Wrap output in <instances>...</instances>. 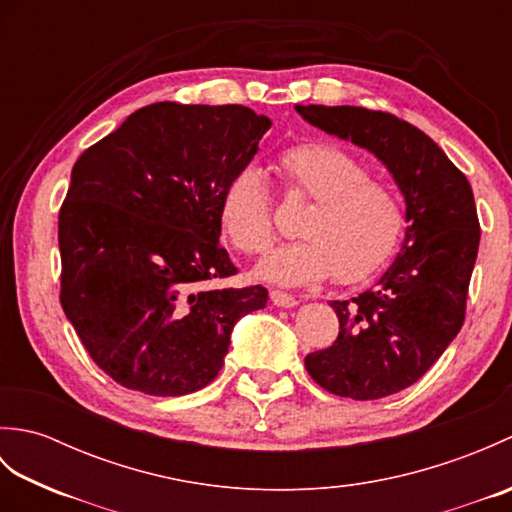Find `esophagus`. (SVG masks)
I'll return each instance as SVG.
<instances>
[{
    "label": "esophagus",
    "mask_w": 512,
    "mask_h": 512,
    "mask_svg": "<svg viewBox=\"0 0 512 512\" xmlns=\"http://www.w3.org/2000/svg\"><path fill=\"white\" fill-rule=\"evenodd\" d=\"M270 301H273L277 308H295L299 303L295 297L288 295V292H281V290H270Z\"/></svg>",
    "instance_id": "obj_1"
}]
</instances>
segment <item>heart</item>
<instances>
[{"mask_svg": "<svg viewBox=\"0 0 512 512\" xmlns=\"http://www.w3.org/2000/svg\"><path fill=\"white\" fill-rule=\"evenodd\" d=\"M277 169L288 191L312 200L299 215L301 237L270 250L255 268L259 279L299 288L334 275L339 284H356L387 262L405 224L402 204L389 182L369 176L361 158L332 143H303L281 151ZM217 215L239 253L268 248L275 228L264 173L253 165L233 171Z\"/></svg>", "mask_w": 512, "mask_h": 512, "instance_id": "1", "label": "heart"}]
</instances>
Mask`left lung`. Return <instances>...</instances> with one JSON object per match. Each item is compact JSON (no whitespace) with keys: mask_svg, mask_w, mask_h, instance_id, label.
Segmentation results:
<instances>
[{"mask_svg":"<svg viewBox=\"0 0 512 512\" xmlns=\"http://www.w3.org/2000/svg\"><path fill=\"white\" fill-rule=\"evenodd\" d=\"M303 121L374 154L405 198L400 253L376 284L332 301L339 336L306 356L308 374L330 394L378 400L409 385L458 336L480 246L471 184L447 154L394 114L365 107L295 105Z\"/></svg>","mask_w":512,"mask_h":512,"instance_id":"left-lung-1","label":"left lung"}]
</instances>
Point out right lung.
<instances>
[{
  "instance_id": "right-lung-1",
  "label": "right lung",
  "mask_w": 512,
  "mask_h": 512,
  "mask_svg": "<svg viewBox=\"0 0 512 512\" xmlns=\"http://www.w3.org/2000/svg\"><path fill=\"white\" fill-rule=\"evenodd\" d=\"M270 118L244 105L154 103L85 149L59 213L61 306L118 385L184 396L220 372L262 286L206 290L237 273L220 246V193Z\"/></svg>"
}]
</instances>
